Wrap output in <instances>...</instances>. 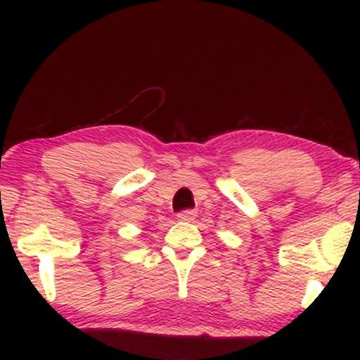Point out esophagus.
Masks as SVG:
<instances>
[{"label": "esophagus", "mask_w": 360, "mask_h": 360, "mask_svg": "<svg viewBox=\"0 0 360 360\" xmlns=\"http://www.w3.org/2000/svg\"><path fill=\"white\" fill-rule=\"evenodd\" d=\"M196 218V212L194 210H184V212L177 213V220L181 221H193Z\"/></svg>", "instance_id": "34e87169"}]
</instances>
